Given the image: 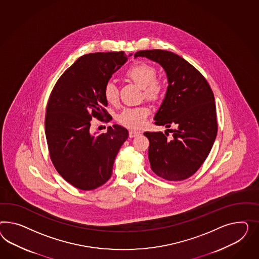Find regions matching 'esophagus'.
I'll list each match as a JSON object with an SVG mask.
<instances>
[{
    "instance_id": "34e87169",
    "label": "esophagus",
    "mask_w": 259,
    "mask_h": 259,
    "mask_svg": "<svg viewBox=\"0 0 259 259\" xmlns=\"http://www.w3.org/2000/svg\"><path fill=\"white\" fill-rule=\"evenodd\" d=\"M140 134V132L131 130V131H129V137H130V138H136V137H138Z\"/></svg>"
}]
</instances>
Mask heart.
<instances>
[{"label": "heart", "instance_id": "obj_1", "mask_svg": "<svg viewBox=\"0 0 259 259\" xmlns=\"http://www.w3.org/2000/svg\"><path fill=\"white\" fill-rule=\"evenodd\" d=\"M156 70L154 66L146 62H137L126 70V76L130 78L144 91L145 96L150 99L157 98L164 89V83L155 77ZM105 99L110 104H115L119 98V91L114 83L109 82L104 89ZM146 106L125 108L119 115V121L122 125L131 129H140L144 125L149 115Z\"/></svg>", "mask_w": 259, "mask_h": 259}]
</instances>
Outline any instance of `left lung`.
<instances>
[{"mask_svg":"<svg viewBox=\"0 0 259 259\" xmlns=\"http://www.w3.org/2000/svg\"><path fill=\"white\" fill-rule=\"evenodd\" d=\"M146 57L164 69L168 88L155 124L169 128V140L162 132H145L150 141L148 156L154 174L168 181L194 175L209 154L217 137L214 94L201 72L181 56L164 50H145L135 57ZM171 130V129H167Z\"/></svg>","mask_w":259,"mask_h":259,"instance_id":"1","label":"left lung"}]
</instances>
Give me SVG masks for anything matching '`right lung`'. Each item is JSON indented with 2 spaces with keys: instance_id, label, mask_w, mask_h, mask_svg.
<instances>
[{
  "instance_id": "add662e5",
  "label": "right lung",
  "mask_w": 259,
  "mask_h": 259,
  "mask_svg": "<svg viewBox=\"0 0 259 259\" xmlns=\"http://www.w3.org/2000/svg\"><path fill=\"white\" fill-rule=\"evenodd\" d=\"M131 56L109 52L81 56L57 80L50 95L45 117L50 156L58 174L77 189L91 190L104 185L128 138L127 129L118 124L105 134L91 133V121L111 118L104 108V89Z\"/></svg>"
}]
</instances>
